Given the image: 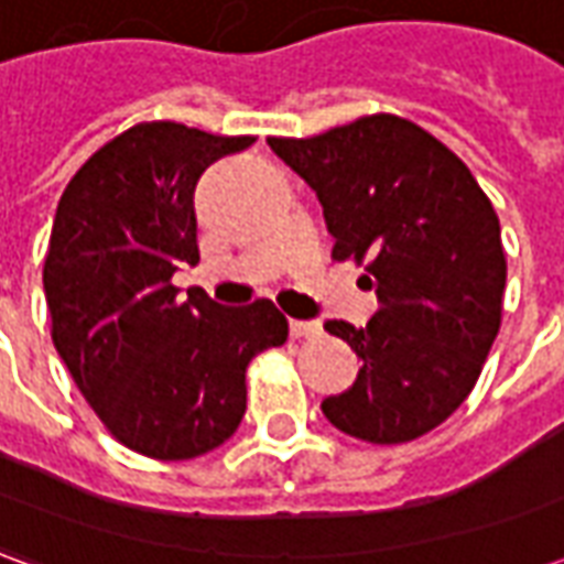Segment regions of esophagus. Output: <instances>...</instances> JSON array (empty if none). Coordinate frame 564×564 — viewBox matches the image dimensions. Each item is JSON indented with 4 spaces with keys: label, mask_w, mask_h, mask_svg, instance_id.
Segmentation results:
<instances>
[{
    "label": "esophagus",
    "mask_w": 564,
    "mask_h": 564,
    "mask_svg": "<svg viewBox=\"0 0 564 564\" xmlns=\"http://www.w3.org/2000/svg\"><path fill=\"white\" fill-rule=\"evenodd\" d=\"M290 332H293V338H317L323 326L314 323V319H293L290 323Z\"/></svg>",
    "instance_id": "esophagus-1"
}]
</instances>
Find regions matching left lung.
I'll list each match as a JSON object with an SVG mask.
<instances>
[{"mask_svg":"<svg viewBox=\"0 0 564 564\" xmlns=\"http://www.w3.org/2000/svg\"><path fill=\"white\" fill-rule=\"evenodd\" d=\"M269 148L317 193L332 257L366 265L380 302L366 329L326 323L362 366L323 414L368 444L432 432L468 399L501 326L508 262L492 202L447 144L395 115Z\"/></svg>","mask_w":564,"mask_h":564,"instance_id":"left-lung-1","label":"left lung"}]
</instances>
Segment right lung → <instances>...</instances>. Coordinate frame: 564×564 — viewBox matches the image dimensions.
<instances>
[{
	"instance_id": "obj_1",
	"label": "right lung",
	"mask_w": 564,
	"mask_h": 564,
	"mask_svg": "<svg viewBox=\"0 0 564 564\" xmlns=\"http://www.w3.org/2000/svg\"><path fill=\"white\" fill-rule=\"evenodd\" d=\"M253 141L139 123L80 165L56 208L44 257L56 354L105 429L150 459H196L232 437L250 359L290 335L269 299L223 307L172 283L198 262V177Z\"/></svg>"
}]
</instances>
